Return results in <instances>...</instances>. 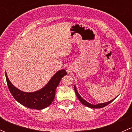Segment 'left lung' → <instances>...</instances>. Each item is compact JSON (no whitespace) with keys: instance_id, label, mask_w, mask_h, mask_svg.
<instances>
[{"instance_id":"8db88e82","label":"left lung","mask_w":132,"mask_h":132,"mask_svg":"<svg viewBox=\"0 0 132 132\" xmlns=\"http://www.w3.org/2000/svg\"><path fill=\"white\" fill-rule=\"evenodd\" d=\"M74 89H75V91L76 94H77V98H78V99L79 100L80 102L81 103H82V104L84 105L87 106V107H89V108H92V109H98V108H99V109H100V108H103V107H105V106H107V105H109V103H111V102L113 101V100H111V101H110V102H106V103H99V104H97V105L91 104V103H88V102H87V101H86V100H84L83 98H82V97H81L80 96V94H78V91H77V88H76L75 86H74Z\"/></svg>"}]
</instances>
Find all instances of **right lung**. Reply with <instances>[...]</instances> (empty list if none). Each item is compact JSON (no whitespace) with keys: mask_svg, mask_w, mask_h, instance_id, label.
Returning a JSON list of instances; mask_svg holds the SVG:
<instances>
[{"mask_svg":"<svg viewBox=\"0 0 132 132\" xmlns=\"http://www.w3.org/2000/svg\"><path fill=\"white\" fill-rule=\"evenodd\" d=\"M67 73L64 70L58 71L50 79L47 84L39 91L33 93H26L17 89L9 81L6 73L7 86L13 98L20 104L29 109L41 110L48 107L54 101L55 90L61 78Z\"/></svg>","mask_w":132,"mask_h":132,"instance_id":"add662e5","label":"right lung"}]
</instances>
